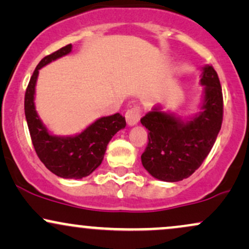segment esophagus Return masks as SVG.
I'll list each match as a JSON object with an SVG mask.
<instances>
[{"mask_svg": "<svg viewBox=\"0 0 249 249\" xmlns=\"http://www.w3.org/2000/svg\"><path fill=\"white\" fill-rule=\"evenodd\" d=\"M141 116H142V107H133L131 108H128L126 111V113H125V118H126V122L128 125H136L137 123L139 122V119H141Z\"/></svg>", "mask_w": 249, "mask_h": 249, "instance_id": "34e87169", "label": "esophagus"}]
</instances>
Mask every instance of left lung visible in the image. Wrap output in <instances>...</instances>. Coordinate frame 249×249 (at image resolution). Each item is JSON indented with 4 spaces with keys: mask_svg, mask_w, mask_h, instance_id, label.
<instances>
[{
    "mask_svg": "<svg viewBox=\"0 0 249 249\" xmlns=\"http://www.w3.org/2000/svg\"><path fill=\"white\" fill-rule=\"evenodd\" d=\"M200 83L204 85L202 111L191 121L182 122L159 107L141 119L148 130L142 162L154 178L171 182L188 178L212 150L224 116L221 85L212 65L204 68Z\"/></svg>",
    "mask_w": 249,
    "mask_h": 249,
    "instance_id": "1",
    "label": "left lung"
}]
</instances>
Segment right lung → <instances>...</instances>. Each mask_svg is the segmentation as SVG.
I'll return each instance as SVG.
<instances>
[{
    "mask_svg": "<svg viewBox=\"0 0 249 249\" xmlns=\"http://www.w3.org/2000/svg\"><path fill=\"white\" fill-rule=\"evenodd\" d=\"M72 45L68 44L45 56L34 71L24 96V113L28 127L39 160L48 170L65 179H82L102 164L108 142L125 127V117L119 113L102 117L75 137H57L48 132L35 110V85L38 70L59 57L68 55Z\"/></svg>",
    "mask_w": 249,
    "mask_h": 249,
    "instance_id": "add662e5",
    "label": "right lung"
}]
</instances>
